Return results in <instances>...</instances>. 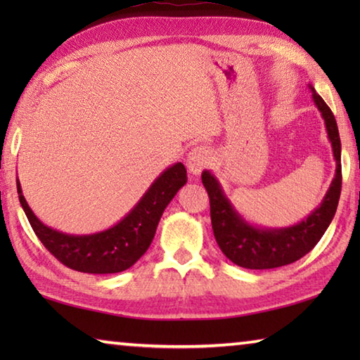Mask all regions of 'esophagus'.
Segmentation results:
<instances>
[{
	"label": "esophagus",
	"instance_id": "esophagus-1",
	"mask_svg": "<svg viewBox=\"0 0 360 360\" xmlns=\"http://www.w3.org/2000/svg\"><path fill=\"white\" fill-rule=\"evenodd\" d=\"M211 162V152L203 148V146H198V148H193L187 155V169L188 173L193 176H198L203 169L210 165Z\"/></svg>",
	"mask_w": 360,
	"mask_h": 360
}]
</instances>
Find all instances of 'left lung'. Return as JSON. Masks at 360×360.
<instances>
[{
  "mask_svg": "<svg viewBox=\"0 0 360 360\" xmlns=\"http://www.w3.org/2000/svg\"><path fill=\"white\" fill-rule=\"evenodd\" d=\"M316 108L324 119L337 168L326 197L314 211L289 227H260L240 214L225 195L221 182L210 169L202 173V182L208 192L211 224L214 238L225 257L235 265L249 270H268L289 265L302 259L318 245L337 211L341 192V143L337 120L330 108L308 84Z\"/></svg>",
  "mask_w": 360,
  "mask_h": 360,
  "instance_id": "left-lung-1",
  "label": "left lung"
}]
</instances>
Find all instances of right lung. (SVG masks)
I'll return each mask as SVG.
<instances>
[{"label": "right lung", "instance_id": "obj_1", "mask_svg": "<svg viewBox=\"0 0 360 360\" xmlns=\"http://www.w3.org/2000/svg\"><path fill=\"white\" fill-rule=\"evenodd\" d=\"M187 182L186 167L181 162L158 174L139 202L106 230L89 235H71L47 227L30 208L17 178V193L34 233L47 251L63 265L76 271L108 275L124 271L141 259L154 240L163 211Z\"/></svg>", "mask_w": 360, "mask_h": 360}]
</instances>
